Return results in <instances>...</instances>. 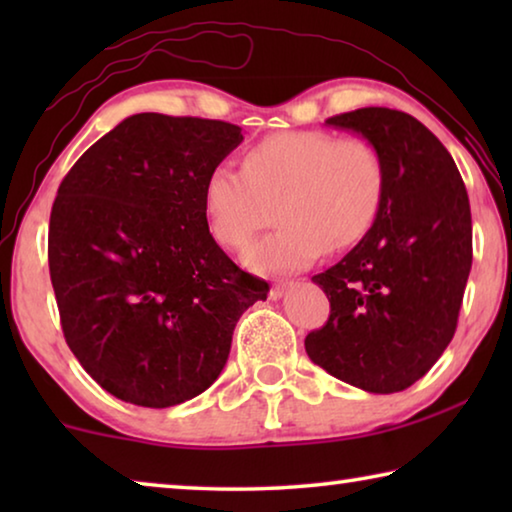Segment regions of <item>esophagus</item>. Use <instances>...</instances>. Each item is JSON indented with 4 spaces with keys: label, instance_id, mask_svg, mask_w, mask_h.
<instances>
[{
    "label": "esophagus",
    "instance_id": "1",
    "mask_svg": "<svg viewBox=\"0 0 512 512\" xmlns=\"http://www.w3.org/2000/svg\"><path fill=\"white\" fill-rule=\"evenodd\" d=\"M293 287V282H280V284H273L271 291H268V298L271 300H280L284 293Z\"/></svg>",
    "mask_w": 512,
    "mask_h": 512
}]
</instances>
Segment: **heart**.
Instances as JSON below:
<instances>
[{
    "instance_id": "heart-1",
    "label": "heart",
    "mask_w": 512,
    "mask_h": 512,
    "mask_svg": "<svg viewBox=\"0 0 512 512\" xmlns=\"http://www.w3.org/2000/svg\"><path fill=\"white\" fill-rule=\"evenodd\" d=\"M386 187L379 149L363 137L284 131L244 153L241 171L219 164L205 178L203 207L214 239L244 250L273 219L282 225L248 250L262 275L302 271L327 250H343L375 223Z\"/></svg>"
}]
</instances>
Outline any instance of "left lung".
Masks as SVG:
<instances>
[{
    "mask_svg": "<svg viewBox=\"0 0 512 512\" xmlns=\"http://www.w3.org/2000/svg\"><path fill=\"white\" fill-rule=\"evenodd\" d=\"M325 124L377 146L386 187L359 244L311 277L332 311L305 350L345 384L397 393L427 375L456 332L472 268L470 201L452 155L406 112L359 108Z\"/></svg>",
    "mask_w": 512,
    "mask_h": 512,
    "instance_id": "1",
    "label": "left lung"
}]
</instances>
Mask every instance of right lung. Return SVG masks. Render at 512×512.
I'll list each match as a JSON object with an SVG mask.
<instances>
[{
	"label": "right lung",
	"mask_w": 512,
	"mask_h": 512,
	"mask_svg": "<svg viewBox=\"0 0 512 512\" xmlns=\"http://www.w3.org/2000/svg\"><path fill=\"white\" fill-rule=\"evenodd\" d=\"M244 142L228 121L140 112L58 187L49 275L65 341L121 402L167 409L210 388L268 284L210 235L203 187Z\"/></svg>",
	"instance_id": "add662e5"
}]
</instances>
